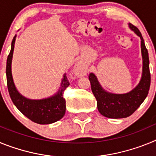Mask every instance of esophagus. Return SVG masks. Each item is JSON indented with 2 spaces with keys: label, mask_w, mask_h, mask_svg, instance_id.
Returning <instances> with one entry per match:
<instances>
[{
  "label": "esophagus",
  "mask_w": 156,
  "mask_h": 156,
  "mask_svg": "<svg viewBox=\"0 0 156 156\" xmlns=\"http://www.w3.org/2000/svg\"><path fill=\"white\" fill-rule=\"evenodd\" d=\"M74 71H75L76 74L78 76H84L86 75L87 72L86 70L84 69V68L83 67L82 65L80 63H76L74 66Z\"/></svg>",
  "instance_id": "esophagus-1"
}]
</instances>
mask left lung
I'll return each instance as SVG.
<instances>
[{
    "label": "left lung",
    "mask_w": 156,
    "mask_h": 156,
    "mask_svg": "<svg viewBox=\"0 0 156 156\" xmlns=\"http://www.w3.org/2000/svg\"><path fill=\"white\" fill-rule=\"evenodd\" d=\"M129 27L139 36L141 40V55L143 68L142 76L134 89L129 93L116 94L105 91L99 83L97 77L94 73H90L89 80L91 90L97 100L98 109L102 115L112 119H120L129 116L138 108L146 98L149 91L151 83V74L149 70V58L142 35L138 29L133 25L129 24Z\"/></svg>",
    "instance_id": "obj_1"
}]
</instances>
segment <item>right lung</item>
<instances>
[{
    "label": "right lung",
    "instance_id": "obj_1",
    "mask_svg": "<svg viewBox=\"0 0 156 156\" xmlns=\"http://www.w3.org/2000/svg\"><path fill=\"white\" fill-rule=\"evenodd\" d=\"M16 38V35L12 40L11 51L7 58L6 66L7 85L12 102L23 115L33 122L39 124H50L57 122L66 113V99L63 98V93L69 85L66 75L63 76L60 90L51 97L41 100H32L23 97L14 84L12 74V60Z\"/></svg>",
    "mask_w": 156,
    "mask_h": 156
}]
</instances>
